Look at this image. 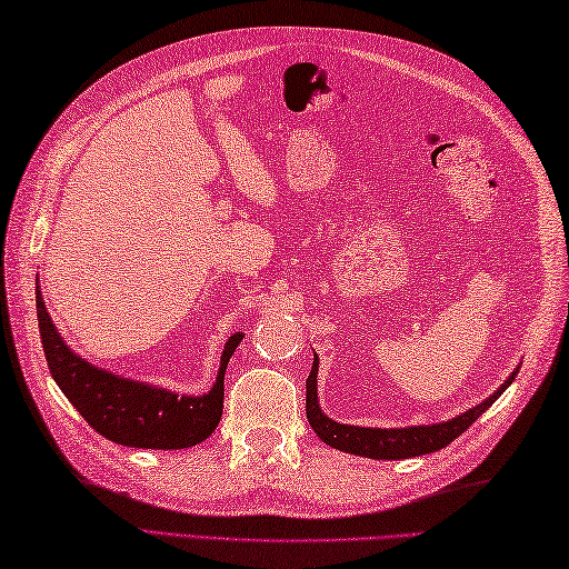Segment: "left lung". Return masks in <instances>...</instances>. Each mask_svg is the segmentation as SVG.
<instances>
[{"label":"left lung","mask_w":569,"mask_h":569,"mask_svg":"<svg viewBox=\"0 0 569 569\" xmlns=\"http://www.w3.org/2000/svg\"><path fill=\"white\" fill-rule=\"evenodd\" d=\"M513 371L509 381H506L501 389L489 396L485 403L477 408L467 410V413L457 416L447 422H438V426H418V428H396V430H381V428H357V426H342V422H335L322 413L318 406V357L312 361L310 377H308V391H306V413L310 428L316 430L318 438L337 447L342 452H352L371 459H408L418 455H428L435 450H442V447L450 445L455 438H459L471 422H475L485 410L497 401V398L509 389V383L516 379Z\"/></svg>","instance_id":"8db88e82"}]
</instances>
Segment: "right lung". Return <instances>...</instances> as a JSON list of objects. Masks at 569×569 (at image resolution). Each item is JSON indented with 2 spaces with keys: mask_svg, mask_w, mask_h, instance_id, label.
I'll return each instance as SVG.
<instances>
[{
  "mask_svg": "<svg viewBox=\"0 0 569 569\" xmlns=\"http://www.w3.org/2000/svg\"><path fill=\"white\" fill-rule=\"evenodd\" d=\"M36 316H39L43 355L60 391L78 408V413L107 440L143 450H183L210 438L220 426L224 403V369L234 355L241 335H232L224 347L217 383L204 396H176L153 389L110 371H102L72 355L48 318L39 286H36Z\"/></svg>",
  "mask_w": 569,
  "mask_h": 569,
  "instance_id": "add662e5",
  "label": "right lung"
}]
</instances>
